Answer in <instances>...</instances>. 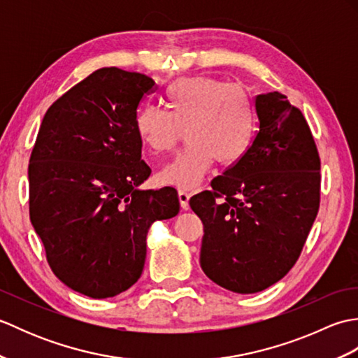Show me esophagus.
<instances>
[{
    "label": "esophagus",
    "instance_id": "34e87169",
    "mask_svg": "<svg viewBox=\"0 0 358 358\" xmlns=\"http://www.w3.org/2000/svg\"><path fill=\"white\" fill-rule=\"evenodd\" d=\"M189 199H191V194L186 191H178V200H180V206L183 210L189 209Z\"/></svg>",
    "mask_w": 358,
    "mask_h": 358
}]
</instances>
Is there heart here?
Instances as JSON below:
<instances>
[{
    "label": "heart",
    "mask_w": 358,
    "mask_h": 358,
    "mask_svg": "<svg viewBox=\"0 0 358 358\" xmlns=\"http://www.w3.org/2000/svg\"><path fill=\"white\" fill-rule=\"evenodd\" d=\"M166 108L143 106L135 131L152 154L175 149L186 131L187 146L157 173L159 185L194 189L217 159L231 166L248 154L255 134V108L241 85L212 77L173 81Z\"/></svg>",
    "instance_id": "b5f03b06"
}]
</instances>
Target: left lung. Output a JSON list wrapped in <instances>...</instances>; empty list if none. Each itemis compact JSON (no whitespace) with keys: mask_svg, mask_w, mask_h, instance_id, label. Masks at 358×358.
Here are the masks:
<instances>
[{"mask_svg":"<svg viewBox=\"0 0 358 358\" xmlns=\"http://www.w3.org/2000/svg\"><path fill=\"white\" fill-rule=\"evenodd\" d=\"M254 106L248 154L189 200L203 222L201 269L238 294L292 269L320 208V155L301 110L280 92L257 95Z\"/></svg>","mask_w":358,"mask_h":358,"instance_id":"left-lung-1","label":"left lung"}]
</instances>
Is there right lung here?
Instances as JSON below:
<instances>
[{"label": "right lung", "instance_id": "1", "mask_svg": "<svg viewBox=\"0 0 358 358\" xmlns=\"http://www.w3.org/2000/svg\"><path fill=\"white\" fill-rule=\"evenodd\" d=\"M148 75L103 67L45 112L29 159V215L52 272L73 291L108 299L141 277L146 235L178 214L173 187L138 191L135 115L155 92Z\"/></svg>", "mask_w": 358, "mask_h": 358}]
</instances>
